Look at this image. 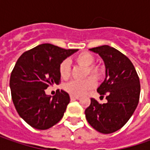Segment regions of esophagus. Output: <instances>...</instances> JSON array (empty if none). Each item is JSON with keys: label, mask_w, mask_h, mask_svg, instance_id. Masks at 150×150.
Segmentation results:
<instances>
[{"label": "esophagus", "mask_w": 150, "mask_h": 150, "mask_svg": "<svg viewBox=\"0 0 150 150\" xmlns=\"http://www.w3.org/2000/svg\"><path fill=\"white\" fill-rule=\"evenodd\" d=\"M70 99L71 101H74V100H77V99H79V97H76V96H70Z\"/></svg>", "instance_id": "1"}]
</instances>
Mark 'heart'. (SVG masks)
I'll use <instances>...</instances> for the list:
<instances>
[{"label":"heart","mask_w":150,"mask_h":150,"mask_svg":"<svg viewBox=\"0 0 150 150\" xmlns=\"http://www.w3.org/2000/svg\"><path fill=\"white\" fill-rule=\"evenodd\" d=\"M74 60L79 65L86 67V76L90 73L96 79H100L105 74L104 67L101 65H92L94 62V57L90 52H82L76 56ZM59 72L62 78L66 79L69 78L71 74V67L68 61L64 60L61 63L59 66ZM94 86L95 80L93 78H87L81 81H71L64 86V88L71 95L79 97L84 94L87 91L93 88Z\"/></svg>","instance_id":"obj_1"}]
</instances>
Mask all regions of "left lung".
Masks as SVG:
<instances>
[{"instance_id":"obj_1","label":"left lung","mask_w":150,"mask_h":150,"mask_svg":"<svg viewBox=\"0 0 150 150\" xmlns=\"http://www.w3.org/2000/svg\"><path fill=\"white\" fill-rule=\"evenodd\" d=\"M100 56L105 66V79L98 88L100 95L106 94V103L91 98L85 110L88 124L98 132L111 134L121 129L138 106L140 94L139 78L131 61L108 45L91 48Z\"/></svg>"}]
</instances>
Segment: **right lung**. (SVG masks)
<instances>
[{"instance_id": "right-lung-1", "label": "right lung", "mask_w": 150, "mask_h": 150, "mask_svg": "<svg viewBox=\"0 0 150 150\" xmlns=\"http://www.w3.org/2000/svg\"><path fill=\"white\" fill-rule=\"evenodd\" d=\"M78 51L45 43L18 58L10 78L11 98L21 118L32 128L47 129L63 117L70 102L68 93L58 90L52 97L45 89L59 83L60 64Z\"/></svg>"}]
</instances>
